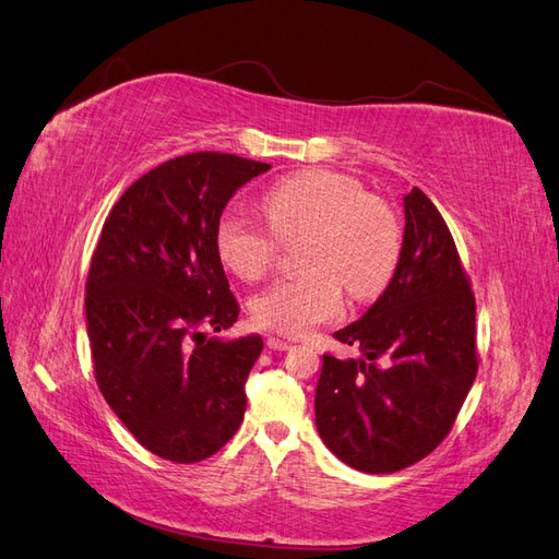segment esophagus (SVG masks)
Masks as SVG:
<instances>
[{
	"mask_svg": "<svg viewBox=\"0 0 559 559\" xmlns=\"http://www.w3.org/2000/svg\"><path fill=\"white\" fill-rule=\"evenodd\" d=\"M266 346H269L271 350H290V348H293L290 342H285V340H281V337H269V340H266Z\"/></svg>",
	"mask_w": 559,
	"mask_h": 559,
	"instance_id": "obj_1",
	"label": "esophagus"
}]
</instances>
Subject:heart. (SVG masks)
I'll list each match as a JSON object with an SVG mask.
<instances>
[{"instance_id":"heart-1","label":"heart","mask_w":559,"mask_h":559,"mask_svg":"<svg viewBox=\"0 0 559 559\" xmlns=\"http://www.w3.org/2000/svg\"><path fill=\"white\" fill-rule=\"evenodd\" d=\"M260 211L271 233L227 215L215 231L219 262L246 281L260 278L276 258L278 241L299 246L301 276L281 278L252 301L254 323L305 337L342 311V285L354 299H372L391 283L403 254V229L384 201L342 173L299 170L271 185Z\"/></svg>"}]
</instances>
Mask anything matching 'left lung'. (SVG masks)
<instances>
[{"mask_svg": "<svg viewBox=\"0 0 559 559\" xmlns=\"http://www.w3.org/2000/svg\"><path fill=\"white\" fill-rule=\"evenodd\" d=\"M403 211L391 283L356 323L334 332L362 358L323 356L316 386L318 433L362 473H395L433 452L477 372L475 297L454 238L419 187L403 197Z\"/></svg>", "mask_w": 559, "mask_h": 559, "instance_id": "left-lung-1", "label": "left lung"}]
</instances>
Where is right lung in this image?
I'll list each match as a JSON object with an SVG mask.
<instances>
[{"instance_id":"right-lung-1","label":"right lung","mask_w":559,"mask_h":559,"mask_svg":"<svg viewBox=\"0 0 559 559\" xmlns=\"http://www.w3.org/2000/svg\"><path fill=\"white\" fill-rule=\"evenodd\" d=\"M271 166L185 154L142 175L111 209L86 283V332L107 405L152 454L197 464L243 421L260 334L209 337L238 305L215 250L229 199Z\"/></svg>"}]
</instances>
